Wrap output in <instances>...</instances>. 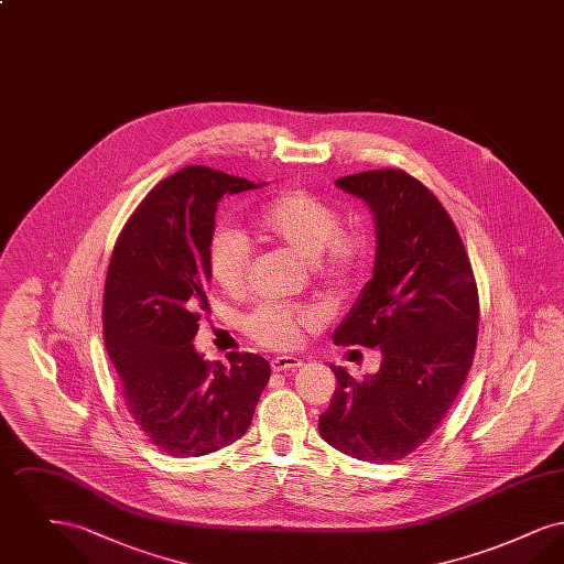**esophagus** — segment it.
<instances>
[{
    "mask_svg": "<svg viewBox=\"0 0 564 564\" xmlns=\"http://www.w3.org/2000/svg\"><path fill=\"white\" fill-rule=\"evenodd\" d=\"M270 366H272V372H290L302 366V359H297L294 355H283V357H274Z\"/></svg>",
    "mask_w": 564,
    "mask_h": 564,
    "instance_id": "1",
    "label": "esophagus"
}]
</instances>
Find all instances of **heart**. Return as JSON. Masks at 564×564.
Listing matches in <instances>:
<instances>
[{
  "instance_id": "heart-1",
  "label": "heart",
  "mask_w": 564,
  "mask_h": 564,
  "mask_svg": "<svg viewBox=\"0 0 564 564\" xmlns=\"http://www.w3.org/2000/svg\"><path fill=\"white\" fill-rule=\"evenodd\" d=\"M249 235L313 264L327 283L350 281L366 253L361 237L343 232L340 212L304 189L283 192L262 205L249 219ZM247 264V241L235 230H219L207 249V269L215 288L224 294H241ZM317 319L319 315L311 306L269 304L247 317L245 329L267 347L290 349Z\"/></svg>"
}]
</instances>
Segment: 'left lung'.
Instances as JSON below:
<instances>
[{"mask_svg": "<svg viewBox=\"0 0 564 564\" xmlns=\"http://www.w3.org/2000/svg\"><path fill=\"white\" fill-rule=\"evenodd\" d=\"M336 186L375 215L376 260L334 343L376 347L382 359L364 380L329 364L338 384L319 433L345 455L389 463L437 430L469 375L478 290L451 215L419 180L384 169Z\"/></svg>", "mask_w": 564, "mask_h": 564, "instance_id": "left-lung-1", "label": "left lung"}]
</instances>
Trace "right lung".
Returning <instances> with one entry per match:
<instances>
[{
  "instance_id": "right-lung-1",
  "label": "right lung",
  "mask_w": 564,
  "mask_h": 564,
  "mask_svg": "<svg viewBox=\"0 0 564 564\" xmlns=\"http://www.w3.org/2000/svg\"><path fill=\"white\" fill-rule=\"evenodd\" d=\"M209 166H186L152 189L120 232L104 292V334L134 423L162 453L209 455L249 430L269 361H205L192 340L209 311L207 249L224 194L262 188Z\"/></svg>"
}]
</instances>
